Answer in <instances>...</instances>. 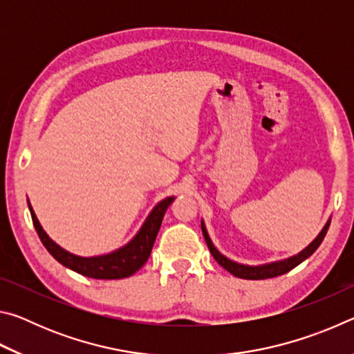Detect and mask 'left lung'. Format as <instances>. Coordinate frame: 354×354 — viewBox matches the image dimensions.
<instances>
[{
  "label": "left lung",
  "instance_id": "1",
  "mask_svg": "<svg viewBox=\"0 0 354 354\" xmlns=\"http://www.w3.org/2000/svg\"><path fill=\"white\" fill-rule=\"evenodd\" d=\"M329 223H331V220H328V223L325 225V227H323L320 234L315 237V241L310 243L309 247L304 248L301 253H298L293 257H289V259H286V261L266 263V266H257V267L243 266V263H237L234 261L227 259V257H225L217 248L214 247V243L211 242V239H209L207 231H206L205 223H203V221H201V230H203V236H205V239H206L209 251H211L214 259L217 261L220 266L225 268V270H227L231 274H234V277H237V278H243V279H267V278H274V277H279V274L290 272L292 268H295L298 266V263H301L304 259H308V257L320 247V243L323 242V239H325L326 232H328Z\"/></svg>",
  "mask_w": 354,
  "mask_h": 354
}]
</instances>
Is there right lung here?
I'll return each mask as SVG.
<instances>
[{"instance_id":"add662e5","label":"right lung","mask_w":354,"mask_h":354,"mask_svg":"<svg viewBox=\"0 0 354 354\" xmlns=\"http://www.w3.org/2000/svg\"><path fill=\"white\" fill-rule=\"evenodd\" d=\"M173 200L175 198L170 196V198L160 201L159 205L153 209L151 214L148 215L142 230L137 232V236L128 245H124L123 248L113 251L111 254L98 257H80L59 247V245L53 242L51 239L46 236V232L41 230L39 220L35 217L29 203L28 206L29 211H31L34 227L35 231H37L41 243L45 245L48 253L55 257L57 262H61L62 266L71 268L73 272L84 274V277L87 278L122 279L134 274L139 268H142L143 263L148 261L149 253H151L156 241V236H158L160 223H162L164 214L167 211V207L171 205Z\"/></svg>"}]
</instances>
